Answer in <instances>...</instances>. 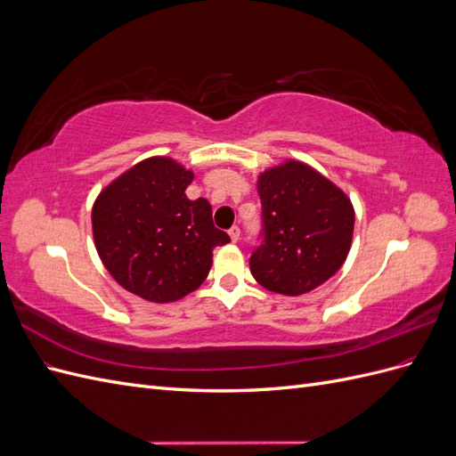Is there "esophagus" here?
Listing matches in <instances>:
<instances>
[{
  "instance_id": "esophagus-1",
  "label": "esophagus",
  "mask_w": 456,
  "mask_h": 456,
  "mask_svg": "<svg viewBox=\"0 0 456 456\" xmlns=\"http://www.w3.org/2000/svg\"><path fill=\"white\" fill-rule=\"evenodd\" d=\"M228 233H230V240L236 243L238 240H240V236H241V230L238 228V226H232L230 230H228Z\"/></svg>"
}]
</instances>
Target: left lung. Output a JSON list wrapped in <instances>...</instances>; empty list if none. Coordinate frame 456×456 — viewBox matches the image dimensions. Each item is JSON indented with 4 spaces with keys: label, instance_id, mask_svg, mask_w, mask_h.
<instances>
[{
    "label": "left lung",
    "instance_id": "obj_1",
    "mask_svg": "<svg viewBox=\"0 0 456 456\" xmlns=\"http://www.w3.org/2000/svg\"><path fill=\"white\" fill-rule=\"evenodd\" d=\"M262 241L253 251V278L268 291L298 297L340 270L354 236V205L310 165L287 159L260 173Z\"/></svg>",
    "mask_w": 456,
    "mask_h": 456
}]
</instances>
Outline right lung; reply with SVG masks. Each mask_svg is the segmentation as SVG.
Here are the masks:
<instances>
[{"label": "right lung", "mask_w": 456, "mask_h": 456, "mask_svg": "<svg viewBox=\"0 0 456 456\" xmlns=\"http://www.w3.org/2000/svg\"><path fill=\"white\" fill-rule=\"evenodd\" d=\"M194 173L171 158H148L110 183L93 205L94 247L129 293L175 302L205 281L213 249L230 241L207 200H188Z\"/></svg>", "instance_id": "right-lung-1"}]
</instances>
